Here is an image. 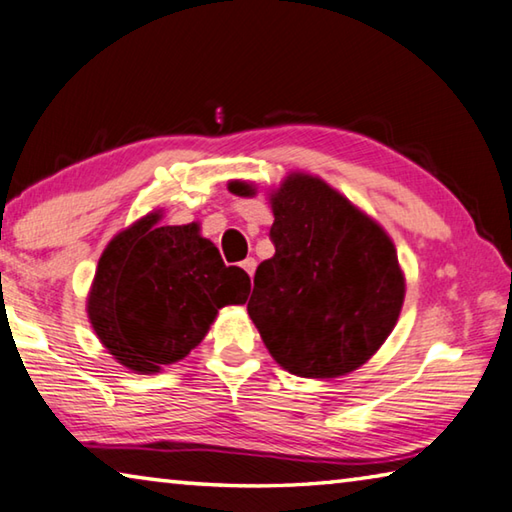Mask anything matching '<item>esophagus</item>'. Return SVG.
Instances as JSON below:
<instances>
[{
    "label": "esophagus",
    "instance_id": "esophagus-1",
    "mask_svg": "<svg viewBox=\"0 0 512 512\" xmlns=\"http://www.w3.org/2000/svg\"><path fill=\"white\" fill-rule=\"evenodd\" d=\"M240 267H242V270H245L249 276H254V270H256V261H254V258H245V261H242L240 263Z\"/></svg>",
    "mask_w": 512,
    "mask_h": 512
}]
</instances>
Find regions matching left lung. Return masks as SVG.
Masks as SVG:
<instances>
[{"label":"left lung","mask_w":512,"mask_h":512,"mask_svg":"<svg viewBox=\"0 0 512 512\" xmlns=\"http://www.w3.org/2000/svg\"><path fill=\"white\" fill-rule=\"evenodd\" d=\"M233 195L256 184L231 179ZM274 256L258 265L247 312L274 362L333 380L387 342L405 303V272L378 220L324 179L294 170L272 188Z\"/></svg>","instance_id":"1"}]
</instances>
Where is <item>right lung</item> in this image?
Here are the masks:
<instances>
[{
    "instance_id": "obj_1",
    "label": "right lung",
    "mask_w": 512,
    "mask_h": 512,
    "mask_svg": "<svg viewBox=\"0 0 512 512\" xmlns=\"http://www.w3.org/2000/svg\"><path fill=\"white\" fill-rule=\"evenodd\" d=\"M150 211L107 242L87 294V317L116 362L159 373L193 351L224 306H242L251 281L222 263L200 222L164 224Z\"/></svg>"
}]
</instances>
